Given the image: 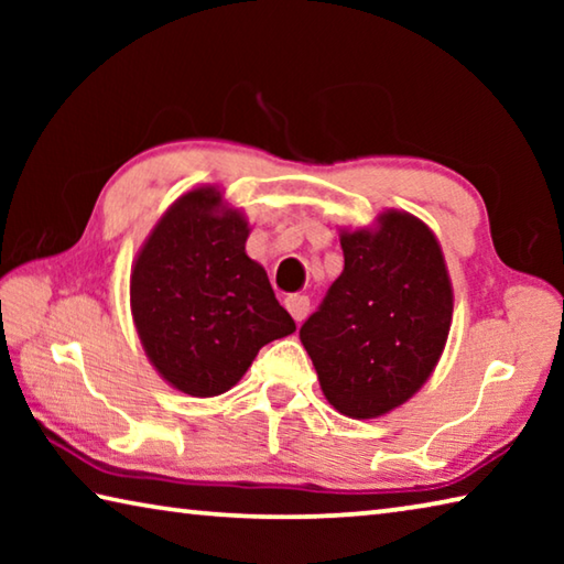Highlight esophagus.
I'll list each match as a JSON object with an SVG mask.
<instances>
[{
    "instance_id": "34e87169",
    "label": "esophagus",
    "mask_w": 564,
    "mask_h": 564,
    "mask_svg": "<svg viewBox=\"0 0 564 564\" xmlns=\"http://www.w3.org/2000/svg\"><path fill=\"white\" fill-rule=\"evenodd\" d=\"M283 303H285V308H289V313L293 316V321H303L305 316H308V308H311L308 295L293 293V295H289V299H285Z\"/></svg>"
}]
</instances>
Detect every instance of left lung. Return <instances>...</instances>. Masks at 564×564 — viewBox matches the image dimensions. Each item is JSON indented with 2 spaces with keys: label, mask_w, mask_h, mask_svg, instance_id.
Here are the masks:
<instances>
[{
  "label": "left lung",
  "mask_w": 564,
  "mask_h": 564,
  "mask_svg": "<svg viewBox=\"0 0 564 564\" xmlns=\"http://www.w3.org/2000/svg\"><path fill=\"white\" fill-rule=\"evenodd\" d=\"M343 273L301 343L323 393L348 417H378L433 373L453 321V291L431 228L388 212L378 231L340 234Z\"/></svg>",
  "instance_id": "1"
}]
</instances>
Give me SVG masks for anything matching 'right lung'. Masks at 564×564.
<instances>
[{
    "label": "right lung",
    "mask_w": 564,
    "mask_h": 564,
    "mask_svg": "<svg viewBox=\"0 0 564 564\" xmlns=\"http://www.w3.org/2000/svg\"><path fill=\"white\" fill-rule=\"evenodd\" d=\"M221 194L196 188L156 224L131 271V311L147 356L196 398L236 386L265 343L295 323L269 275L246 256L248 226L218 214Z\"/></svg>",
    "instance_id": "obj_1"
}]
</instances>
